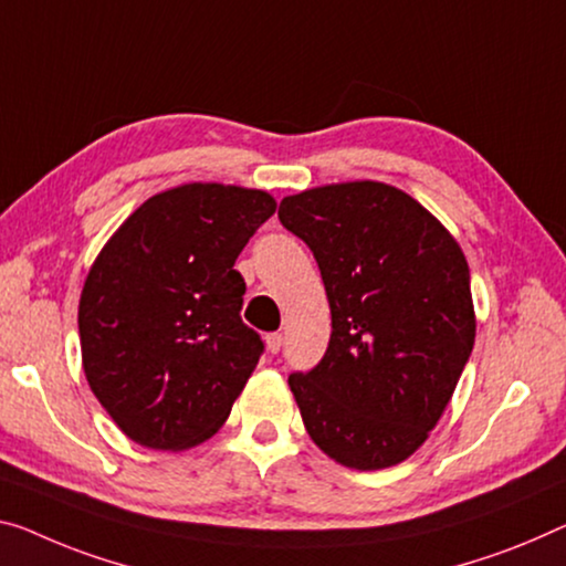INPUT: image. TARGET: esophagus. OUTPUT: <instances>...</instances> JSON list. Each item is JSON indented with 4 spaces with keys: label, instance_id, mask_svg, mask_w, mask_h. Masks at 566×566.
Segmentation results:
<instances>
[{
    "label": "esophagus",
    "instance_id": "1",
    "mask_svg": "<svg viewBox=\"0 0 566 566\" xmlns=\"http://www.w3.org/2000/svg\"><path fill=\"white\" fill-rule=\"evenodd\" d=\"M265 346H268V352H271V354H277L283 349V336L281 334H268Z\"/></svg>",
    "mask_w": 566,
    "mask_h": 566
}]
</instances>
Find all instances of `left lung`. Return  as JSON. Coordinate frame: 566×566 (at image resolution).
I'll return each instance as SVG.
<instances>
[{
    "instance_id": "left-lung-1",
    "label": "left lung",
    "mask_w": 566,
    "mask_h": 566,
    "mask_svg": "<svg viewBox=\"0 0 566 566\" xmlns=\"http://www.w3.org/2000/svg\"><path fill=\"white\" fill-rule=\"evenodd\" d=\"M283 228L316 258L332 338L289 387L311 440L352 471L410 458L473 352L471 271L438 217L385 181H342L283 197Z\"/></svg>"
}]
</instances>
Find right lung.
Returning <instances> with one entry per match:
<instances>
[{
  "label": "right lung",
  "instance_id": "obj_1",
  "mask_svg": "<svg viewBox=\"0 0 566 566\" xmlns=\"http://www.w3.org/2000/svg\"><path fill=\"white\" fill-rule=\"evenodd\" d=\"M275 197L189 181L146 199L85 277L77 332L85 379L118 430L151 450H189L222 428L263 342L242 324L234 260Z\"/></svg>",
  "mask_w": 566,
  "mask_h": 566
}]
</instances>
